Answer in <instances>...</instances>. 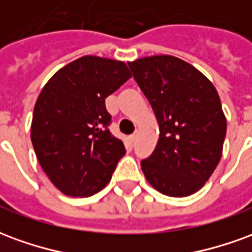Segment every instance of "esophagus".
<instances>
[{
    "mask_svg": "<svg viewBox=\"0 0 252 252\" xmlns=\"http://www.w3.org/2000/svg\"><path fill=\"white\" fill-rule=\"evenodd\" d=\"M136 137H137V133H132L131 136H129V142L135 143L136 142Z\"/></svg>",
    "mask_w": 252,
    "mask_h": 252,
    "instance_id": "1",
    "label": "esophagus"
}]
</instances>
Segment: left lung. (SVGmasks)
I'll use <instances>...</instances> for the list:
<instances>
[{"label": "left lung", "mask_w": 252, "mask_h": 252, "mask_svg": "<svg viewBox=\"0 0 252 252\" xmlns=\"http://www.w3.org/2000/svg\"><path fill=\"white\" fill-rule=\"evenodd\" d=\"M128 66L159 124L158 144L142 160L143 173L162 194H193L221 158L227 120L217 90L195 67L170 55Z\"/></svg>", "instance_id": "1"}]
</instances>
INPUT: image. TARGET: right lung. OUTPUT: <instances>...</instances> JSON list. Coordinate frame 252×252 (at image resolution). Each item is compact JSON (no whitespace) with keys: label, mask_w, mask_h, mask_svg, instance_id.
Here are the masks:
<instances>
[{"label":"right lung","mask_w":252,"mask_h":252,"mask_svg":"<svg viewBox=\"0 0 252 252\" xmlns=\"http://www.w3.org/2000/svg\"><path fill=\"white\" fill-rule=\"evenodd\" d=\"M129 78L124 62L88 55L55 72L39 94L31 140L63 194L89 197L112 178L126 147L110 133L105 98Z\"/></svg>","instance_id":"right-lung-1"}]
</instances>
